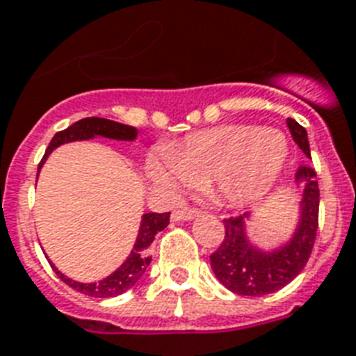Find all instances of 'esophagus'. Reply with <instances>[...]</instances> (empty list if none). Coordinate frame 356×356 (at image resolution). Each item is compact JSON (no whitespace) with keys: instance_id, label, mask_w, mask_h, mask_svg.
<instances>
[{"instance_id":"34e87169","label":"esophagus","mask_w":356,"mask_h":356,"mask_svg":"<svg viewBox=\"0 0 356 356\" xmlns=\"http://www.w3.org/2000/svg\"><path fill=\"white\" fill-rule=\"evenodd\" d=\"M197 216H200V211L195 209H179V211H173L172 222H188Z\"/></svg>"}]
</instances>
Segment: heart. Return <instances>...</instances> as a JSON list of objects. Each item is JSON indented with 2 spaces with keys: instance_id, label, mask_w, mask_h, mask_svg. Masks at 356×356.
I'll use <instances>...</instances> for the list:
<instances>
[{
  "instance_id": "heart-1",
  "label": "heart",
  "mask_w": 356,
  "mask_h": 356,
  "mask_svg": "<svg viewBox=\"0 0 356 356\" xmlns=\"http://www.w3.org/2000/svg\"><path fill=\"white\" fill-rule=\"evenodd\" d=\"M288 144L281 131L257 125H222L188 134L153 159L149 177L161 188H211L222 203L243 207L262 200L281 177Z\"/></svg>"
}]
</instances>
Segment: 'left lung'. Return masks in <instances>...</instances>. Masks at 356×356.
Segmentation results:
<instances>
[{
    "instance_id": "8db88e82",
    "label": "left lung",
    "mask_w": 356,
    "mask_h": 356,
    "mask_svg": "<svg viewBox=\"0 0 356 356\" xmlns=\"http://www.w3.org/2000/svg\"><path fill=\"white\" fill-rule=\"evenodd\" d=\"M293 142L310 159L309 136L305 127L296 120L288 118ZM296 183L303 184V195L299 201V222L292 238L279 248L264 251L257 248L248 233L243 216L223 220L225 238L222 245L211 254V268L218 281L238 296H266L281 290L303 271L309 260L318 233V211H320V188L316 172L310 166H299Z\"/></svg>"
}]
</instances>
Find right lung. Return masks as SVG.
Segmentation results:
<instances>
[{
	"mask_svg": "<svg viewBox=\"0 0 356 356\" xmlns=\"http://www.w3.org/2000/svg\"><path fill=\"white\" fill-rule=\"evenodd\" d=\"M136 134H138L136 127L123 125V123L113 122V120L83 118L53 136L49 145H47L46 153L42 156L38 172H40L42 164L46 162L47 156L51 155V151L55 149V147H58V145L68 144V142H77V140H90L96 138V136L133 142V140H136ZM168 223H170V212H164V214L147 212V214H144V216H142V222H140L136 242H134L133 249H131V253H129V257L125 259V262H123L114 273H111V275L102 279V281H74V279H70V277H66L64 273H60L53 264L51 268L68 286H72L74 290H77V292L85 293V296H90V298H114V296H120V293L127 292L129 288H133L134 284L142 279V275H144L145 270H147V266H149L151 262L149 245L153 243V240H155V234L161 233L162 229H166Z\"/></svg>",
	"mask_w": 356,
	"mask_h": 356,
	"instance_id": "obj_1",
	"label": "right lung"
}]
</instances>
